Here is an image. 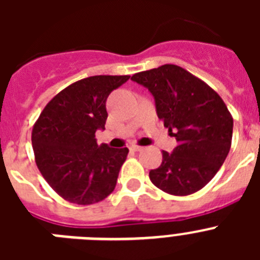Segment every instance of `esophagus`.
Returning <instances> with one entry per match:
<instances>
[{"label": "esophagus", "mask_w": 260, "mask_h": 260, "mask_svg": "<svg viewBox=\"0 0 260 260\" xmlns=\"http://www.w3.org/2000/svg\"><path fill=\"white\" fill-rule=\"evenodd\" d=\"M130 150L134 151V152H138V151L143 150V147H141V146H132V147H130Z\"/></svg>", "instance_id": "esophagus-1"}]
</instances>
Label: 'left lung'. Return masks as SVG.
<instances>
[{"label": "left lung", "mask_w": 260, "mask_h": 260, "mask_svg": "<svg viewBox=\"0 0 260 260\" xmlns=\"http://www.w3.org/2000/svg\"><path fill=\"white\" fill-rule=\"evenodd\" d=\"M155 99L157 117L176 137L172 153L150 171V180L172 195H190L207 185L224 164L233 134L228 108L210 86L177 65H162L132 77Z\"/></svg>", "instance_id": "obj_1"}]
</instances>
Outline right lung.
<instances>
[{
    "label": "right lung",
    "instance_id": "right-lung-1",
    "mask_svg": "<svg viewBox=\"0 0 260 260\" xmlns=\"http://www.w3.org/2000/svg\"><path fill=\"white\" fill-rule=\"evenodd\" d=\"M128 75H95L62 89L41 112L32 130L36 164L54 191L75 204H93L113 191L128 150L99 146L107 99Z\"/></svg>",
    "mask_w": 260,
    "mask_h": 260
}]
</instances>
